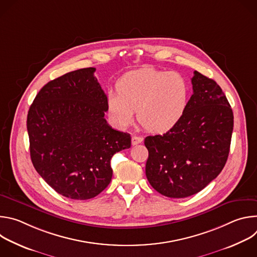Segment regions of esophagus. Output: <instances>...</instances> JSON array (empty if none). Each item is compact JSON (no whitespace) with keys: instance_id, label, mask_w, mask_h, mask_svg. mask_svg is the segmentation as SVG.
<instances>
[{"instance_id":"esophagus-1","label":"esophagus","mask_w":257,"mask_h":257,"mask_svg":"<svg viewBox=\"0 0 257 257\" xmlns=\"http://www.w3.org/2000/svg\"><path fill=\"white\" fill-rule=\"evenodd\" d=\"M142 141H143V138H142V137H140V136H136V135H134V136H132V138H131L132 145H137V144L141 143Z\"/></svg>"}]
</instances>
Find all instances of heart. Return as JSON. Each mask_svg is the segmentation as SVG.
Wrapping results in <instances>:
<instances>
[{
  "mask_svg": "<svg viewBox=\"0 0 257 257\" xmlns=\"http://www.w3.org/2000/svg\"><path fill=\"white\" fill-rule=\"evenodd\" d=\"M117 92L106 97L107 112L121 128L130 126L137 111L142 127L153 133H166L184 116L189 100L187 81L180 73L142 69L122 77Z\"/></svg>",
  "mask_w": 257,
  "mask_h": 257,
  "instance_id": "1",
  "label": "heart"
}]
</instances>
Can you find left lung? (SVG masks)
<instances>
[{
    "label": "left lung",
    "instance_id": "1",
    "mask_svg": "<svg viewBox=\"0 0 257 257\" xmlns=\"http://www.w3.org/2000/svg\"><path fill=\"white\" fill-rule=\"evenodd\" d=\"M193 94L179 124L148 136L145 174L159 193L184 198L201 191L228 160L234 126L231 105L218 84L194 71Z\"/></svg>",
    "mask_w": 257,
    "mask_h": 257
}]
</instances>
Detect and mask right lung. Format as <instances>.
<instances>
[{"label":"right lung","instance_id":"obj_1","mask_svg":"<svg viewBox=\"0 0 257 257\" xmlns=\"http://www.w3.org/2000/svg\"><path fill=\"white\" fill-rule=\"evenodd\" d=\"M83 68L48 82L27 115L30 158L59 194L90 199L112 180V157L130 149L131 136L108 126L106 95L93 73Z\"/></svg>","mask_w":257,"mask_h":257}]
</instances>
